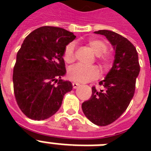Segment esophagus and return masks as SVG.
<instances>
[{
	"label": "esophagus",
	"mask_w": 151,
	"mask_h": 151,
	"mask_svg": "<svg viewBox=\"0 0 151 151\" xmlns=\"http://www.w3.org/2000/svg\"><path fill=\"white\" fill-rule=\"evenodd\" d=\"M72 85H73V88H77L80 85V84L79 83H77V82H73L72 83Z\"/></svg>",
	"instance_id": "34e87169"
}]
</instances>
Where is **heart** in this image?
I'll use <instances>...</instances> for the list:
<instances>
[{
    "mask_svg": "<svg viewBox=\"0 0 151 151\" xmlns=\"http://www.w3.org/2000/svg\"><path fill=\"white\" fill-rule=\"evenodd\" d=\"M87 45L92 48L96 55L97 61L103 69H107L111 62V55L106 50L108 46L105 41L98 38H90L87 41ZM75 45L73 43H70L65 47L63 50L64 61L66 63H72L75 60ZM99 76V70L96 66H86L81 64H78L71 67L68 71L69 78L78 82H86L92 80Z\"/></svg>",
    "mask_w": 151,
    "mask_h": 151,
    "instance_id": "1",
    "label": "heart"
}]
</instances>
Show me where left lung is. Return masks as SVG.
I'll list each match as a JSON object with an SVG mask.
<instances>
[{
    "label": "left lung",
    "instance_id": "obj_1",
    "mask_svg": "<svg viewBox=\"0 0 151 151\" xmlns=\"http://www.w3.org/2000/svg\"><path fill=\"white\" fill-rule=\"evenodd\" d=\"M108 39L115 50V59L110 72L99 83L102 88H92V96L81 107L89 121L99 126L115 122L126 110L135 93L140 66L138 52L127 38L110 30H98Z\"/></svg>",
    "mask_w": 151,
    "mask_h": 151
}]
</instances>
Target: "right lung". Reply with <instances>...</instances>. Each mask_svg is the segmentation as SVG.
<instances>
[{"instance_id":"right-lung-1","label":"right lung","mask_w":151,"mask_h":151,"mask_svg":"<svg viewBox=\"0 0 151 151\" xmlns=\"http://www.w3.org/2000/svg\"><path fill=\"white\" fill-rule=\"evenodd\" d=\"M73 33L59 27L45 26L25 38L13 69L15 100L30 119H47L59 110L64 95L72 90L66 73L63 50L75 39Z\"/></svg>"}]
</instances>
